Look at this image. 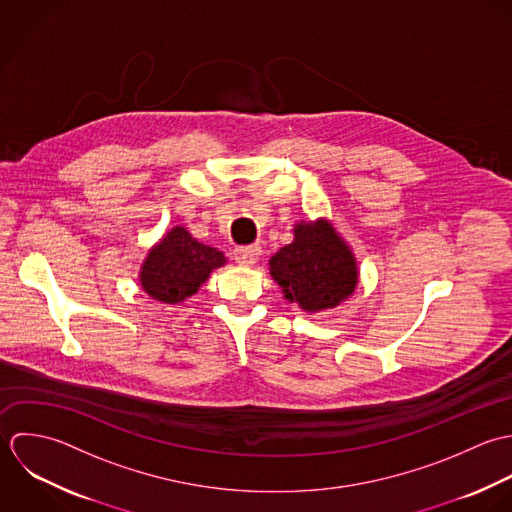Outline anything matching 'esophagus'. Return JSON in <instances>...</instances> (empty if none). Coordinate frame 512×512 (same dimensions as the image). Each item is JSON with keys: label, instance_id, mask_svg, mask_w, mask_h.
<instances>
[{"label": "esophagus", "instance_id": "34e87169", "mask_svg": "<svg viewBox=\"0 0 512 512\" xmlns=\"http://www.w3.org/2000/svg\"><path fill=\"white\" fill-rule=\"evenodd\" d=\"M259 255H261V247H259V245L237 247V249L233 251V257H235V261H237L239 265H245V267H251V265H255V263H257V259H259Z\"/></svg>", "mask_w": 512, "mask_h": 512}]
</instances>
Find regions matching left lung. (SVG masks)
<instances>
[{"label":"left lung","mask_w":512,"mask_h":512,"mask_svg":"<svg viewBox=\"0 0 512 512\" xmlns=\"http://www.w3.org/2000/svg\"><path fill=\"white\" fill-rule=\"evenodd\" d=\"M269 271L285 299L307 312L338 307L358 285L354 253L326 219L297 223L293 243L271 257Z\"/></svg>","instance_id":"8db88e82"}]
</instances>
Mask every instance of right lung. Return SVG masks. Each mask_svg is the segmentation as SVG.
Segmentation results:
<instances>
[{
	"label": "right lung",
	"instance_id": "add662e5",
	"mask_svg": "<svg viewBox=\"0 0 512 512\" xmlns=\"http://www.w3.org/2000/svg\"><path fill=\"white\" fill-rule=\"evenodd\" d=\"M225 261L221 251L176 225L148 251L140 267V285L154 301L178 305L196 295L211 271L223 267Z\"/></svg>",
	"mask_w": 512,
	"mask_h": 512
}]
</instances>
